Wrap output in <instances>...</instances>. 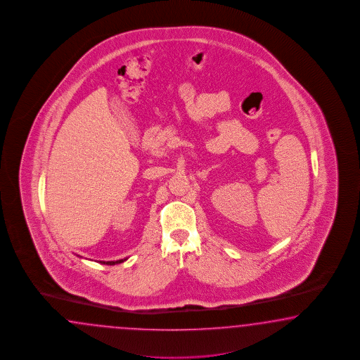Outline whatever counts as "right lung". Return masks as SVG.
I'll use <instances>...</instances> for the list:
<instances>
[{
    "instance_id": "add662e5",
    "label": "right lung",
    "mask_w": 360,
    "mask_h": 360,
    "mask_svg": "<svg viewBox=\"0 0 360 360\" xmlns=\"http://www.w3.org/2000/svg\"><path fill=\"white\" fill-rule=\"evenodd\" d=\"M122 261H124V259H119V261H107V262H105V261H101V262L105 264V265H115V264H121Z\"/></svg>"
}]
</instances>
